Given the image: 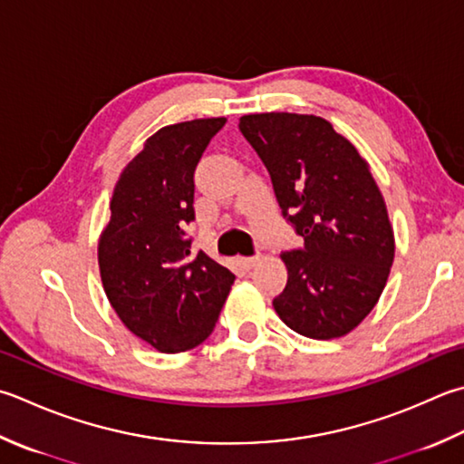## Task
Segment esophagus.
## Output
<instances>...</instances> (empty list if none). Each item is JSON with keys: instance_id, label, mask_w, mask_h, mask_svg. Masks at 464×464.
<instances>
[{"instance_id": "esophagus-1", "label": "esophagus", "mask_w": 464, "mask_h": 464, "mask_svg": "<svg viewBox=\"0 0 464 464\" xmlns=\"http://www.w3.org/2000/svg\"><path fill=\"white\" fill-rule=\"evenodd\" d=\"M261 261V257H241V266L245 267V269H253V267H256L257 266V263Z\"/></svg>"}]
</instances>
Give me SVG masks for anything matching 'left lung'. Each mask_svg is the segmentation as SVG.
I'll use <instances>...</instances> for the list:
<instances>
[{
    "label": "left lung",
    "instance_id": "left-lung-1",
    "mask_svg": "<svg viewBox=\"0 0 464 464\" xmlns=\"http://www.w3.org/2000/svg\"><path fill=\"white\" fill-rule=\"evenodd\" d=\"M239 130L305 243L281 256L287 285L276 312L305 338H342L374 310L394 261V229L370 165L322 116L245 114Z\"/></svg>",
    "mask_w": 464,
    "mask_h": 464
}]
</instances>
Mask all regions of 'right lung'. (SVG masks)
Instances as JSON below:
<instances>
[{
  "mask_svg": "<svg viewBox=\"0 0 464 464\" xmlns=\"http://www.w3.org/2000/svg\"><path fill=\"white\" fill-rule=\"evenodd\" d=\"M227 118L162 126L124 167L98 239L104 294L136 338L162 353L197 348L211 335L235 276L190 251L195 169Z\"/></svg>",
  "mask_w": 464,
  "mask_h": 464,
  "instance_id": "add662e5",
  "label": "right lung"
}]
</instances>
